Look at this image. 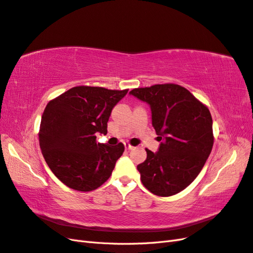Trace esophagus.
Listing matches in <instances>:
<instances>
[{
  "label": "esophagus",
  "mask_w": 253,
  "mask_h": 253,
  "mask_svg": "<svg viewBox=\"0 0 253 253\" xmlns=\"http://www.w3.org/2000/svg\"><path fill=\"white\" fill-rule=\"evenodd\" d=\"M125 147H126V150H133L134 149L133 145H131L128 142H125Z\"/></svg>",
  "instance_id": "1"
}]
</instances>
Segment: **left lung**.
Returning a JSON list of instances; mask_svg holds the SVG:
<instances>
[{
    "instance_id": "1",
    "label": "left lung",
    "mask_w": 253,
    "mask_h": 253,
    "mask_svg": "<svg viewBox=\"0 0 253 253\" xmlns=\"http://www.w3.org/2000/svg\"><path fill=\"white\" fill-rule=\"evenodd\" d=\"M129 94L147 102L152 125L160 142L158 152L147 151L137 166L142 185L158 196L186 189L202 171L213 147L209 109L178 84H155L134 88Z\"/></svg>"
}]
</instances>
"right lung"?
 Here are the masks:
<instances>
[{
	"mask_svg": "<svg viewBox=\"0 0 253 253\" xmlns=\"http://www.w3.org/2000/svg\"><path fill=\"white\" fill-rule=\"evenodd\" d=\"M128 89L75 86L50 100L39 131L43 157L51 172L68 188L88 192L110 178L124 143H97L108 133L113 108Z\"/></svg>",
	"mask_w": 253,
	"mask_h": 253,
	"instance_id": "right-lung-1",
	"label": "right lung"
}]
</instances>
